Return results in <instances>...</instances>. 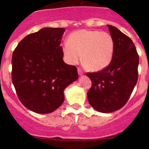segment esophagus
<instances>
[{
	"label": "esophagus",
	"instance_id": "obj_1",
	"mask_svg": "<svg viewBox=\"0 0 149 149\" xmlns=\"http://www.w3.org/2000/svg\"><path fill=\"white\" fill-rule=\"evenodd\" d=\"M78 73H79L80 76H81V75H83V71H82V70L81 68H78Z\"/></svg>",
	"mask_w": 149,
	"mask_h": 149
}]
</instances>
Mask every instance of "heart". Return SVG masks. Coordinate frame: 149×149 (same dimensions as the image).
<instances>
[{"mask_svg": "<svg viewBox=\"0 0 149 149\" xmlns=\"http://www.w3.org/2000/svg\"><path fill=\"white\" fill-rule=\"evenodd\" d=\"M115 42L106 31L81 29L72 33L63 45V52L68 63L75 65L81 58L84 65L91 71H100L112 61Z\"/></svg>", "mask_w": 149, "mask_h": 149, "instance_id": "1", "label": "heart"}]
</instances>
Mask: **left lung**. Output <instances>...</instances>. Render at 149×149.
Masks as SVG:
<instances>
[{
    "label": "left lung",
    "instance_id": "1",
    "mask_svg": "<svg viewBox=\"0 0 149 149\" xmlns=\"http://www.w3.org/2000/svg\"><path fill=\"white\" fill-rule=\"evenodd\" d=\"M115 42L109 65L103 70L86 73L91 81L87 92L88 102L104 113L121 109L128 101L138 81L139 56L131 39L118 29L107 25Z\"/></svg>",
    "mask_w": 149,
    "mask_h": 149
}]
</instances>
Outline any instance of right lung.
Segmentation results:
<instances>
[{
    "instance_id": "obj_1",
    "label": "right lung",
    "mask_w": 149,
    "mask_h": 149,
    "mask_svg": "<svg viewBox=\"0 0 149 149\" xmlns=\"http://www.w3.org/2000/svg\"><path fill=\"white\" fill-rule=\"evenodd\" d=\"M64 28H43L26 36L12 55L11 79L24 106L40 114L58 109L64 89L78 79L75 65L64 63L61 46Z\"/></svg>"
}]
</instances>
